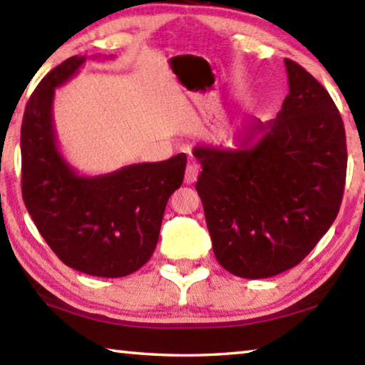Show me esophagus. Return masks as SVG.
<instances>
[{
  "label": "esophagus",
  "mask_w": 365,
  "mask_h": 365,
  "mask_svg": "<svg viewBox=\"0 0 365 365\" xmlns=\"http://www.w3.org/2000/svg\"><path fill=\"white\" fill-rule=\"evenodd\" d=\"M197 170H200L197 169V164L191 160V163L187 165V170H185V183L187 185L195 183L197 178Z\"/></svg>",
  "instance_id": "esophagus-1"
}]
</instances>
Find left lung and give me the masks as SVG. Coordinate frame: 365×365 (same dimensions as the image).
I'll use <instances>...</instances> for the list:
<instances>
[{"label": "left lung", "mask_w": 365, "mask_h": 365, "mask_svg": "<svg viewBox=\"0 0 365 365\" xmlns=\"http://www.w3.org/2000/svg\"><path fill=\"white\" fill-rule=\"evenodd\" d=\"M289 93L277 119L252 120L238 150L196 146V191L215 259L243 279L298 265L329 230L346 182L343 119L322 85L285 59Z\"/></svg>", "instance_id": "1"}]
</instances>
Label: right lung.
<instances>
[{
  "instance_id": "obj_1",
  "label": "right lung",
  "mask_w": 365,
  "mask_h": 365,
  "mask_svg": "<svg viewBox=\"0 0 365 365\" xmlns=\"http://www.w3.org/2000/svg\"><path fill=\"white\" fill-rule=\"evenodd\" d=\"M85 59H66L30 96L21 128L22 197L61 261L83 274L117 279L153 256L165 205L183 182L187 156L78 175L58 150L53 100L54 88L76 76Z\"/></svg>"
}]
</instances>
